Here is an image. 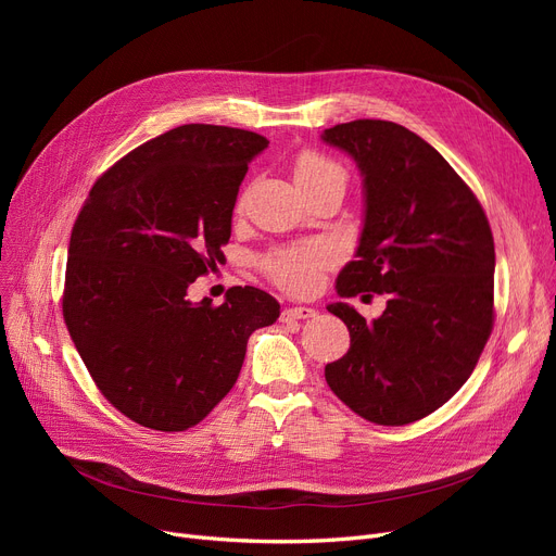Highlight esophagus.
<instances>
[{"instance_id": "obj_1", "label": "esophagus", "mask_w": 556, "mask_h": 556, "mask_svg": "<svg viewBox=\"0 0 556 556\" xmlns=\"http://www.w3.org/2000/svg\"><path fill=\"white\" fill-rule=\"evenodd\" d=\"M317 311L311 308V306H288L283 313H281V319L283 323H290V319H308V317H315Z\"/></svg>"}]
</instances>
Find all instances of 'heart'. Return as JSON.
Returning a JSON list of instances; mask_svg holds the SVG:
<instances>
[{
	"mask_svg": "<svg viewBox=\"0 0 556 556\" xmlns=\"http://www.w3.org/2000/svg\"><path fill=\"white\" fill-rule=\"evenodd\" d=\"M293 175L298 185L315 182L329 178V175H342L340 166L327 157L306 151L298 155ZM331 263V252L323 243H306L295 250H281L266 261V270L275 283L290 290V293H311L319 283V273Z\"/></svg>",
	"mask_w": 556,
	"mask_h": 556,
	"instance_id": "1",
	"label": "heart"
}]
</instances>
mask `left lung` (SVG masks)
Returning a JSON list of instances; mask_svg holds the SVG:
<instances>
[{
  "instance_id": "obj_1",
  "label": "left lung",
  "mask_w": 556,
  "mask_h": 556,
  "mask_svg": "<svg viewBox=\"0 0 556 556\" xmlns=\"http://www.w3.org/2000/svg\"><path fill=\"white\" fill-rule=\"evenodd\" d=\"M323 141L354 157L365 189L361 243L338 295H390L374 323L344 302L327 306L352 344L325 378L363 419L413 424L466 383L491 336V227L473 191L413 130L356 119L327 128Z\"/></svg>"
}]
</instances>
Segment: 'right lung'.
Instances as JSON below:
<instances>
[{
  "instance_id": "1",
  "label": "right lung",
  "mask_w": 556,
  "mask_h": 556,
  "mask_svg": "<svg viewBox=\"0 0 556 556\" xmlns=\"http://www.w3.org/2000/svg\"><path fill=\"white\" fill-rule=\"evenodd\" d=\"M250 130L187 124L137 146L94 182L74 223L63 317L101 394L139 426L180 432L233 388L248 338L279 317L266 290L187 300L216 268L248 164Z\"/></svg>"
}]
</instances>
